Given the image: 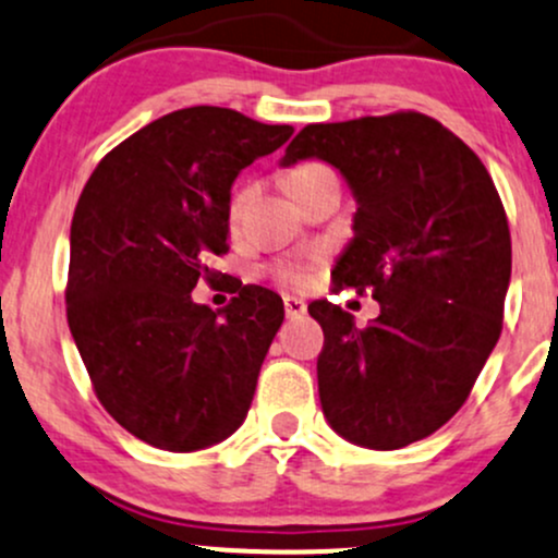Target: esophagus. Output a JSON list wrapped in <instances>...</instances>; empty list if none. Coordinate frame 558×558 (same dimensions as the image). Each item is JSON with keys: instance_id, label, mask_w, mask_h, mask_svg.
Wrapping results in <instances>:
<instances>
[{"instance_id": "1", "label": "esophagus", "mask_w": 558, "mask_h": 558, "mask_svg": "<svg viewBox=\"0 0 558 558\" xmlns=\"http://www.w3.org/2000/svg\"><path fill=\"white\" fill-rule=\"evenodd\" d=\"M283 307H286V315H289L291 320H296V317L307 315V304H304L302 299H296V296H286L283 299Z\"/></svg>"}]
</instances>
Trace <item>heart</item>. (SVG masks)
Returning a JSON list of instances; mask_svg holds the SVG:
<instances>
[{"instance_id": "heart-1", "label": "heart", "mask_w": 558, "mask_h": 558, "mask_svg": "<svg viewBox=\"0 0 558 558\" xmlns=\"http://www.w3.org/2000/svg\"><path fill=\"white\" fill-rule=\"evenodd\" d=\"M326 171H330L326 163H317V161L296 163V167H291L289 171H286V187H289V193H293V190L304 187L307 182L317 180L320 174H326ZM246 198H248V185H238L235 190H232V195L228 201L230 222H238ZM315 265H317V256H280V259H275L272 265L267 267V272L272 275L278 283L293 286V289H302V286H307L310 269Z\"/></svg>"}]
</instances>
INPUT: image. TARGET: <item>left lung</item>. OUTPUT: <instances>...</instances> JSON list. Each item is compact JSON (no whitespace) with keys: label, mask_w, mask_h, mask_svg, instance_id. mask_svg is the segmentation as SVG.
<instances>
[{"label":"left lung","mask_w":558,"mask_h":558,"mask_svg":"<svg viewBox=\"0 0 558 558\" xmlns=\"http://www.w3.org/2000/svg\"><path fill=\"white\" fill-rule=\"evenodd\" d=\"M323 158L357 198L354 238L333 291H371L365 328L330 302L320 323V405L333 432L397 450L445 426L469 400L504 328L511 232L504 201L474 150L418 110L307 124L283 167Z\"/></svg>","instance_id":"8db88e82"}]
</instances>
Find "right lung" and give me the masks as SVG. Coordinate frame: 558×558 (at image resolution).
Masks as SVG:
<instances>
[{
    "instance_id": "add662e5",
    "label": "right lung",
    "mask_w": 558,
    "mask_h": 558,
    "mask_svg": "<svg viewBox=\"0 0 558 558\" xmlns=\"http://www.w3.org/2000/svg\"><path fill=\"white\" fill-rule=\"evenodd\" d=\"M289 124L230 108L161 116L116 145L78 195L65 315L100 405L158 450L190 452L246 418L283 299L241 286L225 310L195 304L228 254L238 171L278 150Z\"/></svg>"
}]
</instances>
